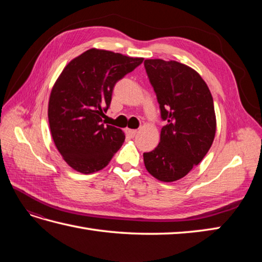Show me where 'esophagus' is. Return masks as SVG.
I'll return each mask as SVG.
<instances>
[{"label": "esophagus", "instance_id": "1", "mask_svg": "<svg viewBox=\"0 0 262 262\" xmlns=\"http://www.w3.org/2000/svg\"><path fill=\"white\" fill-rule=\"evenodd\" d=\"M137 129H129V128H128V129H126V133L128 135H130V136H135L136 134H137Z\"/></svg>", "mask_w": 262, "mask_h": 262}]
</instances>
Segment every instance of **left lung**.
<instances>
[{
    "mask_svg": "<svg viewBox=\"0 0 262 262\" xmlns=\"http://www.w3.org/2000/svg\"><path fill=\"white\" fill-rule=\"evenodd\" d=\"M144 66L166 122L159 145L143 154L144 164L158 180L172 182L202 162L213 144V97L202 76L185 64L145 59Z\"/></svg>",
    "mask_w": 262,
    "mask_h": 262,
    "instance_id": "obj_1",
    "label": "left lung"
}]
</instances>
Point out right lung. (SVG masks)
Listing matches in <instances>:
<instances>
[{"instance_id":"right-lung-1","label":"right lung","mask_w":262,"mask_h":262,"mask_svg":"<svg viewBox=\"0 0 262 262\" xmlns=\"http://www.w3.org/2000/svg\"><path fill=\"white\" fill-rule=\"evenodd\" d=\"M143 60L92 48L65 66L49 98L48 120L55 145L71 168L93 173L121 147L125 134L102 118L116 83Z\"/></svg>"}]
</instances>
